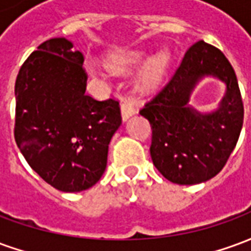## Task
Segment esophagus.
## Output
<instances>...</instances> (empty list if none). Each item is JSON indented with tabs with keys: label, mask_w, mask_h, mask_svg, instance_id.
I'll return each mask as SVG.
<instances>
[{
	"label": "esophagus",
	"mask_w": 251,
	"mask_h": 251,
	"mask_svg": "<svg viewBox=\"0 0 251 251\" xmlns=\"http://www.w3.org/2000/svg\"><path fill=\"white\" fill-rule=\"evenodd\" d=\"M121 114H122V121L124 122L129 120L131 115L136 114V110H134V106L131 104V102H129V100H122L121 102Z\"/></svg>",
	"instance_id": "1"
}]
</instances>
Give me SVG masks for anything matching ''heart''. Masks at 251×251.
<instances>
[{"label":"heart","mask_w":251,"mask_h":251,"mask_svg":"<svg viewBox=\"0 0 251 251\" xmlns=\"http://www.w3.org/2000/svg\"><path fill=\"white\" fill-rule=\"evenodd\" d=\"M148 57H149V51L147 50L118 51L107 57L106 66L113 74L124 75L147 61L138 74L137 84L142 91H154L158 87H161V84L168 75L169 68L172 64V52L169 50H163L156 55H153L149 60Z\"/></svg>","instance_id":"1"}]
</instances>
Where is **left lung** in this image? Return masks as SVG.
<instances>
[{"mask_svg":"<svg viewBox=\"0 0 251 251\" xmlns=\"http://www.w3.org/2000/svg\"><path fill=\"white\" fill-rule=\"evenodd\" d=\"M207 76L225 82L226 93L218 109L200 113L188 102ZM140 114L152 126L151 156L158 172L180 185L204 183L226 165L242 129L243 103L234 68L218 48L198 41Z\"/></svg>","mask_w":251,"mask_h":251,"instance_id":"left-lung-1","label":"left lung"}]
</instances>
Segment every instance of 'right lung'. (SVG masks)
Masks as SVG:
<instances>
[{"label": "right lung", "mask_w": 251, "mask_h": 251, "mask_svg": "<svg viewBox=\"0 0 251 251\" xmlns=\"http://www.w3.org/2000/svg\"><path fill=\"white\" fill-rule=\"evenodd\" d=\"M71 41H44L16 79L14 140L29 167L63 192L91 188L102 177L111 137L122 118L118 100L86 94L83 55Z\"/></svg>", "instance_id": "right-lung-1"}]
</instances>
